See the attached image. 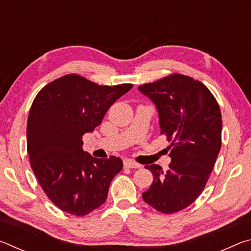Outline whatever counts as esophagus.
Listing matches in <instances>:
<instances>
[{
  "mask_svg": "<svg viewBox=\"0 0 251 251\" xmlns=\"http://www.w3.org/2000/svg\"><path fill=\"white\" fill-rule=\"evenodd\" d=\"M124 167L125 168H141L142 165L138 163H135V161H133V160H125Z\"/></svg>",
  "mask_w": 251,
  "mask_h": 251,
  "instance_id": "obj_1",
  "label": "esophagus"
}]
</instances>
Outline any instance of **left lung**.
I'll return each instance as SVG.
<instances>
[{"label":"left lung","instance_id":"1","mask_svg":"<svg viewBox=\"0 0 251 251\" xmlns=\"http://www.w3.org/2000/svg\"><path fill=\"white\" fill-rule=\"evenodd\" d=\"M138 90L156 105L160 134L172 142L167 172L156 164L145 166L154 180L143 199L173 214L192 205L205 188L222 147V113L205 85L186 75H168Z\"/></svg>","mask_w":251,"mask_h":251}]
</instances>
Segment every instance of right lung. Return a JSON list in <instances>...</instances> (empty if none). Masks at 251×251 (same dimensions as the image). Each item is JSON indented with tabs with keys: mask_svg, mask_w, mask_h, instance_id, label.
<instances>
[{
	"mask_svg": "<svg viewBox=\"0 0 251 251\" xmlns=\"http://www.w3.org/2000/svg\"><path fill=\"white\" fill-rule=\"evenodd\" d=\"M131 87L101 86L70 74L46 85L34 99L26 127L29 163L46 196L61 210L85 216L105 202L123 161L92 157L83 151L82 137Z\"/></svg>",
	"mask_w": 251,
	"mask_h": 251,
	"instance_id": "add662e5",
	"label": "right lung"
}]
</instances>
